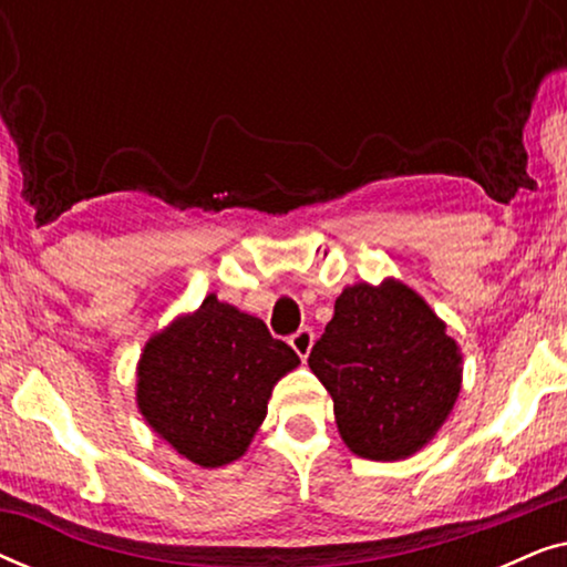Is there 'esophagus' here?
Wrapping results in <instances>:
<instances>
[{"mask_svg": "<svg viewBox=\"0 0 567 567\" xmlns=\"http://www.w3.org/2000/svg\"><path fill=\"white\" fill-rule=\"evenodd\" d=\"M289 343H291L293 351H297L299 359L307 361L309 359V351H312V346H315V332L309 330V328H301L299 332H293Z\"/></svg>", "mask_w": 567, "mask_h": 567, "instance_id": "obj_1", "label": "esophagus"}]
</instances>
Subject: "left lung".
<instances>
[{
	"mask_svg": "<svg viewBox=\"0 0 567 567\" xmlns=\"http://www.w3.org/2000/svg\"><path fill=\"white\" fill-rule=\"evenodd\" d=\"M343 444L374 462L421 452L462 390V351L446 322L398 278L346 286L309 353Z\"/></svg>",
	"mask_w": 567,
	"mask_h": 567,
	"instance_id": "left-lung-1",
	"label": "left lung"
}]
</instances>
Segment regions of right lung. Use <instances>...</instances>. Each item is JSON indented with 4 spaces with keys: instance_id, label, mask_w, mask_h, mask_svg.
Wrapping results in <instances>:
<instances>
[{
    "instance_id": "1",
    "label": "right lung",
    "mask_w": 567,
    "mask_h": 567,
    "mask_svg": "<svg viewBox=\"0 0 567 567\" xmlns=\"http://www.w3.org/2000/svg\"><path fill=\"white\" fill-rule=\"evenodd\" d=\"M299 363L266 322L208 293L198 309L146 340L136 363V405L185 460L224 467L247 452L278 379Z\"/></svg>"
}]
</instances>
